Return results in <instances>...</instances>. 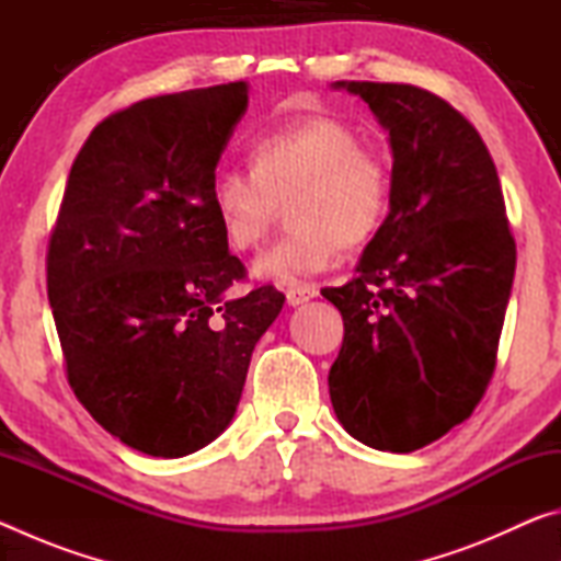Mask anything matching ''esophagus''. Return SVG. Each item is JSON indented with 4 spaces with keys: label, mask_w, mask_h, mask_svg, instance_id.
<instances>
[{
    "label": "esophagus",
    "mask_w": 561,
    "mask_h": 561,
    "mask_svg": "<svg viewBox=\"0 0 561 561\" xmlns=\"http://www.w3.org/2000/svg\"><path fill=\"white\" fill-rule=\"evenodd\" d=\"M319 294V289L314 284H297V287H289L287 289V304L289 307H299V304L314 299Z\"/></svg>",
    "instance_id": "1"
}]
</instances>
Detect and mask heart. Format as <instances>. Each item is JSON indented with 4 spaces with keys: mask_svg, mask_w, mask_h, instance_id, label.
<instances>
[{
    "mask_svg": "<svg viewBox=\"0 0 561 561\" xmlns=\"http://www.w3.org/2000/svg\"><path fill=\"white\" fill-rule=\"evenodd\" d=\"M252 170L220 165L210 203L234 250H252L289 201L291 230L252 262L260 282L297 287L334 267L344 242L358 244L383 225L393 197L388 158L358 130L329 116L262 133L250 146Z\"/></svg>",
    "mask_w": 561,
    "mask_h": 561,
    "instance_id": "obj_1",
    "label": "heart"
}]
</instances>
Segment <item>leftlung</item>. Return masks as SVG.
<instances>
[{"label":"left lung","instance_id":"1","mask_svg":"<svg viewBox=\"0 0 561 561\" xmlns=\"http://www.w3.org/2000/svg\"><path fill=\"white\" fill-rule=\"evenodd\" d=\"M388 130L393 197L356 277L321 294L344 317L329 371L339 423L413 453L470 417L495 371L515 279L497 168L472 123L408 83L336 81Z\"/></svg>","mask_w":561,"mask_h":561}]
</instances>
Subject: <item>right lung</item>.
Returning <instances> with one entry per match:
<instances>
[{
    "instance_id": "add662e5",
    "label": "right lung",
    "mask_w": 561,
    "mask_h": 561,
    "mask_svg": "<svg viewBox=\"0 0 561 561\" xmlns=\"http://www.w3.org/2000/svg\"><path fill=\"white\" fill-rule=\"evenodd\" d=\"M247 81L168 93L101 121L76 156L46 252L66 376L128 448L183 458L234 417L284 294L252 289L210 203Z\"/></svg>"
}]
</instances>
